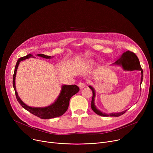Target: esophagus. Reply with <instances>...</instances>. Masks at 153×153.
<instances>
[{"label":"esophagus","mask_w":153,"mask_h":153,"mask_svg":"<svg viewBox=\"0 0 153 153\" xmlns=\"http://www.w3.org/2000/svg\"><path fill=\"white\" fill-rule=\"evenodd\" d=\"M78 86H79V87L80 88V89H83V88H84V87H85V84H84V82H79V83H78Z\"/></svg>","instance_id":"obj_1"}]
</instances>
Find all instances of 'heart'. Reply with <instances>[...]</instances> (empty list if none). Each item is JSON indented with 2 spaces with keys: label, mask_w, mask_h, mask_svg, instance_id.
Listing matches in <instances>:
<instances>
[{
  "label": "heart",
  "mask_w": 153,
  "mask_h": 153,
  "mask_svg": "<svg viewBox=\"0 0 153 153\" xmlns=\"http://www.w3.org/2000/svg\"><path fill=\"white\" fill-rule=\"evenodd\" d=\"M94 64V62L93 60H91V59H89V60H87L86 62H85V65L87 66H92L93 64Z\"/></svg>",
  "instance_id": "b5f03b06"
}]
</instances>
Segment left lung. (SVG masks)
I'll list each match as a JSON object with an SVG mask.
<instances>
[{
	"label": "left lung",
	"mask_w": 153,
	"mask_h": 153,
	"mask_svg": "<svg viewBox=\"0 0 153 153\" xmlns=\"http://www.w3.org/2000/svg\"><path fill=\"white\" fill-rule=\"evenodd\" d=\"M112 65L121 66L124 71H134V70L141 71V76L140 85H141L143 79V72L140 65V61L137 56H136V55L134 53L131 52L130 51H127L126 52H125L120 56L114 63L112 64ZM89 87L92 90V94H93L92 102H91V108L96 114L102 117H119L120 115L124 114L127 111V110H126L122 112H118V113H111L109 114L102 112L100 110H99L97 107H96L95 105V91L94 88L91 85H89Z\"/></svg>",
	"instance_id": "obj_1"
}]
</instances>
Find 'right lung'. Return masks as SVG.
<instances>
[{
    "mask_svg": "<svg viewBox=\"0 0 153 153\" xmlns=\"http://www.w3.org/2000/svg\"><path fill=\"white\" fill-rule=\"evenodd\" d=\"M36 56L45 59H51L53 58V56L51 57V56H47L43 54H38ZM30 58L35 57L30 54H28L24 56V57L19 59L15 65L14 74L13 76V87L15 92L16 98H17L18 102L23 108L40 118L50 119L62 115L68 108L70 99L79 91V88L76 85H62L61 86V92L58 98L51 105L45 107H30L24 103L19 97L15 87V77L16 74H17V71L21 61Z\"/></svg>",
    "mask_w": 153,
    "mask_h": 153,
    "instance_id": "obj_1",
    "label": "right lung"
}]
</instances>
